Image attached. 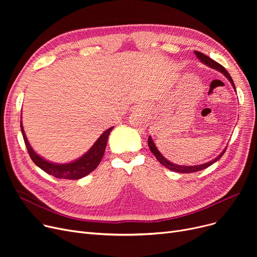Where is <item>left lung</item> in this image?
<instances>
[{"label": "left lung", "mask_w": 257, "mask_h": 257, "mask_svg": "<svg viewBox=\"0 0 257 257\" xmlns=\"http://www.w3.org/2000/svg\"><path fill=\"white\" fill-rule=\"evenodd\" d=\"M195 54H196V56L198 57V59L201 61V62H203L204 64H206V65H208L209 67H211V69H214V70H217V71H219V72H221L222 74H224L225 75V77H227V79L230 81V83L232 84V86H233V88L235 89V86H234V83H233V80H232V78H231V76L229 75V73L226 71V69L225 67L223 66V65H221L220 63H218L217 61H214V60H212L211 58H209L208 56H206L205 54H203V53H201V52H199V51H195ZM148 146H149V148H150V150H151V152L154 154V156L157 158V160L159 161V163L163 165L164 167H166L167 169H169V170H171V171H173V172H177V173H185V174H187V173H194V172H198V171H201V170H204V169H206V168H208L209 166H211L212 164H214L215 161H218L222 156H223V154L225 153V151H226V149L217 157V158H214L213 160H211V161H208L207 164H203V165H199V166H191V167H188V166H178V165H174V164H172V163H170L169 160H167L163 155L160 154V152L157 150V148H156V146H155V144L153 143V141H152V139H151V137H149V139H148Z\"/></svg>", "instance_id": "left-lung-1"}]
</instances>
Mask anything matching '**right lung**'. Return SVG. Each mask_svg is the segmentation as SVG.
Listing matches in <instances>:
<instances>
[{
  "label": "right lung",
  "mask_w": 257,
  "mask_h": 257,
  "mask_svg": "<svg viewBox=\"0 0 257 257\" xmlns=\"http://www.w3.org/2000/svg\"><path fill=\"white\" fill-rule=\"evenodd\" d=\"M21 129H22V134H23L25 145L27 147V150H28V153L31 159L37 167H39L43 171H45L49 175H52V176L56 178L76 180L86 176V175H88L90 172H92L99 166L105 152L108 137H109V133L113 129V127L104 131L101 134V137L97 140V142L94 143L93 146L86 152V154H84L79 159L73 161V163L65 164V165L52 164L50 161H47L39 155H37L33 151L28 140L26 138L22 121H21Z\"/></svg>",
  "instance_id": "obj_1"
}]
</instances>
